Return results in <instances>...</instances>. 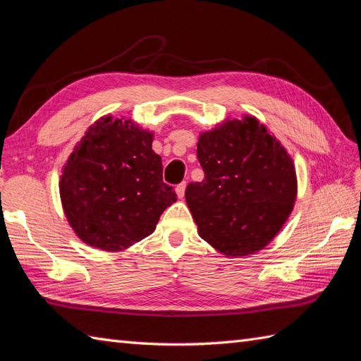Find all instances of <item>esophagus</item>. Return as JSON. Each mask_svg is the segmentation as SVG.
Here are the masks:
<instances>
[{
  "mask_svg": "<svg viewBox=\"0 0 361 361\" xmlns=\"http://www.w3.org/2000/svg\"><path fill=\"white\" fill-rule=\"evenodd\" d=\"M185 190H186V183H185V181H183V183H180V185H178V186H176V188H175V192H176V197H178V198H183V197H185Z\"/></svg>",
  "mask_w": 361,
  "mask_h": 361,
  "instance_id": "obj_1",
  "label": "esophagus"
}]
</instances>
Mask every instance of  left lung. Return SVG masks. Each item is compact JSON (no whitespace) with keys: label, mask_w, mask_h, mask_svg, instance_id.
Returning a JSON list of instances; mask_svg holds the SVG:
<instances>
[{"label":"left lung","mask_w":361,"mask_h":361,"mask_svg":"<svg viewBox=\"0 0 361 361\" xmlns=\"http://www.w3.org/2000/svg\"><path fill=\"white\" fill-rule=\"evenodd\" d=\"M197 157L204 178L189 183L185 197L202 239L226 257L265 248L296 202V171L286 147L250 114L200 133Z\"/></svg>","instance_id":"8db88e82"}]
</instances>
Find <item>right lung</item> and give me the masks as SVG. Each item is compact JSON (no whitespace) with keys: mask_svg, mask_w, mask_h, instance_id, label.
Wrapping results in <instances>:
<instances>
[{"mask_svg":"<svg viewBox=\"0 0 361 361\" xmlns=\"http://www.w3.org/2000/svg\"><path fill=\"white\" fill-rule=\"evenodd\" d=\"M153 132L132 119L102 116L66 159L59 190L73 231L90 247L122 251L155 231L176 195L163 183Z\"/></svg>","mask_w":361,"mask_h":361,"instance_id":"add662e5","label":"right lung"}]
</instances>
